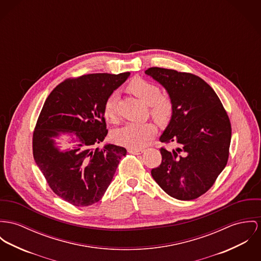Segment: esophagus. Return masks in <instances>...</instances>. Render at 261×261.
Returning a JSON list of instances; mask_svg holds the SVG:
<instances>
[{"label":"esophagus","mask_w":261,"mask_h":261,"mask_svg":"<svg viewBox=\"0 0 261 261\" xmlns=\"http://www.w3.org/2000/svg\"><path fill=\"white\" fill-rule=\"evenodd\" d=\"M128 152H129V153H131V154H135V155H137V154H141V153H143V152H144V150H143V149H134V148H131V149H128Z\"/></svg>","instance_id":"34e87169"}]
</instances>
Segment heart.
Instances as JSON below:
<instances>
[{
    "label": "heart",
    "mask_w": 261,
    "mask_h": 261,
    "mask_svg": "<svg viewBox=\"0 0 261 261\" xmlns=\"http://www.w3.org/2000/svg\"><path fill=\"white\" fill-rule=\"evenodd\" d=\"M127 89L138 97L142 102L149 105L152 118L158 124H166L171 119L174 111L173 102L170 97L161 95L160 87L141 77H134L127 85ZM116 92L111 93L104 102L103 113L106 119L114 121L117 116ZM156 134V127L152 123L130 122L113 132V139L129 148H140L151 140Z\"/></svg>",
    "instance_id": "obj_1"
}]
</instances>
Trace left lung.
Instances as JSON below:
<instances>
[{
  "instance_id": "left-lung-1",
  "label": "left lung",
  "mask_w": 261,
  "mask_h": 261,
  "mask_svg": "<svg viewBox=\"0 0 261 261\" xmlns=\"http://www.w3.org/2000/svg\"><path fill=\"white\" fill-rule=\"evenodd\" d=\"M145 73L162 84L173 102L171 121L160 141V166L151 175L172 198L191 201L207 192L226 166L231 125L215 90L201 77L150 67Z\"/></svg>"
}]
</instances>
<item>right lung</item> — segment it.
<instances>
[{
	"label": "right lung",
	"instance_id": "1",
	"mask_svg": "<svg viewBox=\"0 0 261 261\" xmlns=\"http://www.w3.org/2000/svg\"><path fill=\"white\" fill-rule=\"evenodd\" d=\"M92 73L60 83L47 96L33 135V154L53 192L75 206L101 200L116 172L125 148L103 142L108 130L103 113L106 98L128 79ZM75 136V148L60 151L53 138Z\"/></svg>",
	"mask_w": 261,
	"mask_h": 261
}]
</instances>
